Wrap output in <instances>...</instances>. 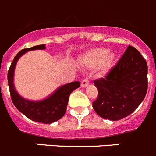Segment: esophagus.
I'll list each match as a JSON object with an SVG mask.
<instances>
[{"label": "esophagus", "instance_id": "34e87169", "mask_svg": "<svg viewBox=\"0 0 156 156\" xmlns=\"http://www.w3.org/2000/svg\"><path fill=\"white\" fill-rule=\"evenodd\" d=\"M89 85V82L88 78H85L84 80H82V82H81V86L82 87H86Z\"/></svg>", "mask_w": 156, "mask_h": 156}]
</instances>
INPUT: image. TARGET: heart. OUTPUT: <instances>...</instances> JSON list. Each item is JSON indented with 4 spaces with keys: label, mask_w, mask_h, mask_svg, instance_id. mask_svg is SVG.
Returning a JSON list of instances; mask_svg holds the SVG:
<instances>
[{
    "label": "heart",
    "mask_w": 156,
    "mask_h": 156,
    "mask_svg": "<svg viewBox=\"0 0 156 156\" xmlns=\"http://www.w3.org/2000/svg\"><path fill=\"white\" fill-rule=\"evenodd\" d=\"M84 61L87 64L97 67L101 64L103 72H106L112 67L115 59V54L109 52V50L104 48H96L89 50L84 55Z\"/></svg>",
    "instance_id": "1"
}]
</instances>
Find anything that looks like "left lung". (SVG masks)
Listing matches in <instances>:
<instances>
[{"mask_svg": "<svg viewBox=\"0 0 156 156\" xmlns=\"http://www.w3.org/2000/svg\"><path fill=\"white\" fill-rule=\"evenodd\" d=\"M98 97L93 108L99 116L112 121L127 117L145 97L147 65L141 54L129 45L117 64L104 78L94 81Z\"/></svg>", "mask_w": 156, "mask_h": 156, "instance_id": "obj_1", "label": "left lung"}]
</instances>
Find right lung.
I'll return each mask as SVG.
<instances>
[{
    "label": "right lung",
    "mask_w": 156,
    "mask_h": 156,
    "mask_svg": "<svg viewBox=\"0 0 156 156\" xmlns=\"http://www.w3.org/2000/svg\"><path fill=\"white\" fill-rule=\"evenodd\" d=\"M45 49V44H39L31 48L22 49L15 56L8 73V82L13 104L28 119L37 122L51 124L64 115L68 104L69 97L74 89L80 86L79 82H73L60 86L44 100L29 101L22 97L16 90L14 85V72L16 63L22 55L28 51Z\"/></svg>",
    "instance_id": "right-lung-1"
}]
</instances>
